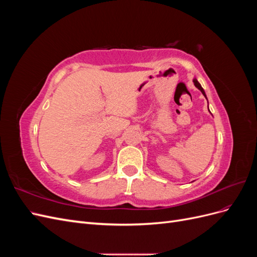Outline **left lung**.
<instances>
[{"label":"left lung","mask_w":257,"mask_h":257,"mask_svg":"<svg viewBox=\"0 0 257 257\" xmlns=\"http://www.w3.org/2000/svg\"><path fill=\"white\" fill-rule=\"evenodd\" d=\"M193 82H194V84H195V87H196V88H197V89H199V90H200V91H201V93H203V94H204V95H205V97H206V98H207V96H206V93H205V91H204V89H203V88H201V85H200V84H199V82H198V81H197V80H196V79H194V80H193Z\"/></svg>","instance_id":"8db88e82"}]
</instances>
